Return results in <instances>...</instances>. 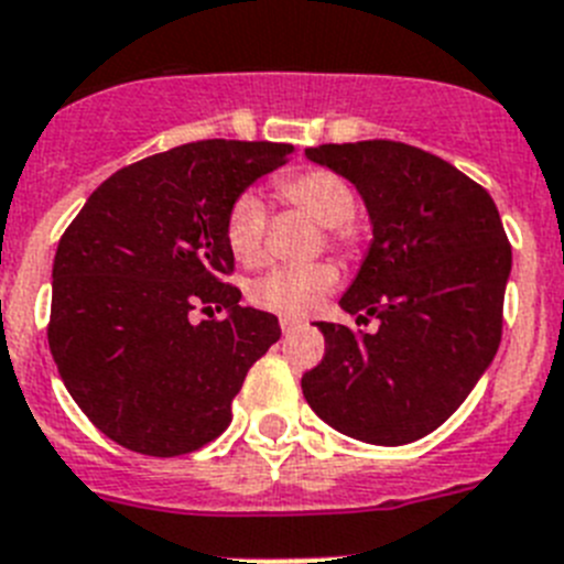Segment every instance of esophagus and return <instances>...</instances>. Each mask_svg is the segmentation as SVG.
<instances>
[{"instance_id":"esophagus-1","label":"esophagus","mask_w":564,"mask_h":564,"mask_svg":"<svg viewBox=\"0 0 564 564\" xmlns=\"http://www.w3.org/2000/svg\"><path fill=\"white\" fill-rule=\"evenodd\" d=\"M301 329V321H295V317H281V332L283 335H289V332Z\"/></svg>"}]
</instances>
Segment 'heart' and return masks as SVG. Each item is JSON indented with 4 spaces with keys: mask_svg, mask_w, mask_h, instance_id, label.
I'll return each instance as SVG.
<instances>
[{
    "mask_svg": "<svg viewBox=\"0 0 564 564\" xmlns=\"http://www.w3.org/2000/svg\"><path fill=\"white\" fill-rule=\"evenodd\" d=\"M275 193L283 204L301 209L326 227V241L337 249H349L357 238L355 213L357 195L349 181L326 166L297 170L275 181ZM224 241L229 254L243 267H258L267 247V204L258 193L243 189L232 198L224 221ZM340 281L335 263L317 261L306 267H281L249 286V301L263 312L283 317H306L321 306Z\"/></svg>",
    "mask_w": 564,
    "mask_h": 564,
    "instance_id": "obj_1",
    "label": "heart"
}]
</instances>
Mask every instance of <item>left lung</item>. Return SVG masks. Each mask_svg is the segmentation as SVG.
Masks as SVG:
<instances>
[{
  "label": "left lung",
  "instance_id": "left-lung-1",
  "mask_svg": "<svg viewBox=\"0 0 564 564\" xmlns=\"http://www.w3.org/2000/svg\"><path fill=\"white\" fill-rule=\"evenodd\" d=\"M306 159L364 195L375 241L340 306L375 335L317 323L326 355L301 380L317 417L405 445L452 417L502 337L511 243L497 204L457 166L403 141L321 144Z\"/></svg>",
  "mask_w": 564,
  "mask_h": 564
}]
</instances>
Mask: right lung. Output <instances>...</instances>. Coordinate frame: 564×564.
<instances>
[{
	"label": "right lung",
	"mask_w": 564,
	"mask_h": 564,
	"mask_svg": "<svg viewBox=\"0 0 564 564\" xmlns=\"http://www.w3.org/2000/svg\"><path fill=\"white\" fill-rule=\"evenodd\" d=\"M295 147L207 139L121 166L87 198L53 261L47 343L70 398L112 443L181 457L232 423L249 366L281 337L241 306L224 241L238 193ZM228 312L195 324L193 311Z\"/></svg>",
	"instance_id": "1"
}]
</instances>
